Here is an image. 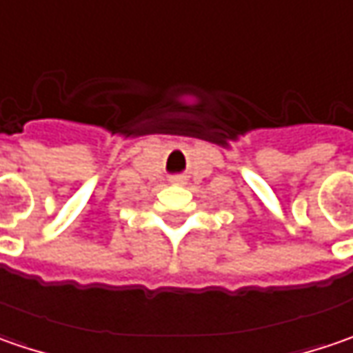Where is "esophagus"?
Wrapping results in <instances>:
<instances>
[{
    "label": "esophagus",
    "mask_w": 353,
    "mask_h": 353,
    "mask_svg": "<svg viewBox=\"0 0 353 353\" xmlns=\"http://www.w3.org/2000/svg\"><path fill=\"white\" fill-rule=\"evenodd\" d=\"M172 183H176V185H183V183H185V177H181V176L172 177Z\"/></svg>",
    "instance_id": "34e87169"
}]
</instances>
